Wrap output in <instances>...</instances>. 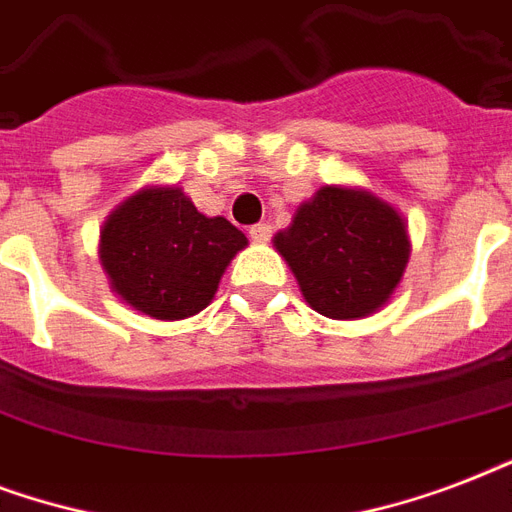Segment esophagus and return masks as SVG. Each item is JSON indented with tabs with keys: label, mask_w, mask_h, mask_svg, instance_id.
Returning a JSON list of instances; mask_svg holds the SVG:
<instances>
[{
	"label": "esophagus",
	"mask_w": 512,
	"mask_h": 512,
	"mask_svg": "<svg viewBox=\"0 0 512 512\" xmlns=\"http://www.w3.org/2000/svg\"><path fill=\"white\" fill-rule=\"evenodd\" d=\"M271 233L273 228L268 223H257L249 228V239L257 241V244H265V241H271Z\"/></svg>",
	"instance_id": "esophagus-1"
}]
</instances>
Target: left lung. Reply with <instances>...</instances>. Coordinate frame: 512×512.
Returning <instances> with one entry per match:
<instances>
[{
	"label": "left lung",
	"mask_w": 512,
	"mask_h": 512,
	"mask_svg": "<svg viewBox=\"0 0 512 512\" xmlns=\"http://www.w3.org/2000/svg\"><path fill=\"white\" fill-rule=\"evenodd\" d=\"M273 247L295 273L305 303L327 319H364L388 303L409 260L406 225L364 188L324 185L297 209Z\"/></svg>",
	"instance_id": "left-lung-1"
}]
</instances>
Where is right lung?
<instances>
[{"label":"right lung","mask_w":512,"mask_h":512,"mask_svg":"<svg viewBox=\"0 0 512 512\" xmlns=\"http://www.w3.org/2000/svg\"><path fill=\"white\" fill-rule=\"evenodd\" d=\"M247 236L225 217H207L177 185L143 188L108 215L100 263L111 289L151 319L204 311Z\"/></svg>","instance_id":"obj_1"}]
</instances>
